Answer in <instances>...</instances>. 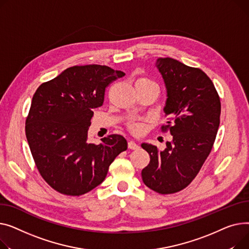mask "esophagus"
<instances>
[{
  "label": "esophagus",
  "mask_w": 249,
  "mask_h": 249,
  "mask_svg": "<svg viewBox=\"0 0 249 249\" xmlns=\"http://www.w3.org/2000/svg\"><path fill=\"white\" fill-rule=\"evenodd\" d=\"M127 145H128V148L130 150H137V149H139V144L136 142H134V141H129Z\"/></svg>",
  "instance_id": "1"
}]
</instances>
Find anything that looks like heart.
Returning a JSON list of instances; mask_svg holds the SVG:
<instances>
[{"mask_svg":"<svg viewBox=\"0 0 249 249\" xmlns=\"http://www.w3.org/2000/svg\"><path fill=\"white\" fill-rule=\"evenodd\" d=\"M141 81H151V80L148 78H141L137 82H141ZM127 128L129 129L131 134L142 135L145 129V124L143 122H141V121H129L127 123Z\"/></svg>","mask_w":249,"mask_h":249,"instance_id":"b5f03b06","label":"heart"}]
</instances>
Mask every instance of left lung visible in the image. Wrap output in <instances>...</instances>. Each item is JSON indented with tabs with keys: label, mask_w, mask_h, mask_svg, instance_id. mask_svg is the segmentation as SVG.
Returning a JSON list of instances; mask_svg holds the SVG:
<instances>
[{
	"label": "left lung",
	"mask_w": 249,
	"mask_h": 249,
	"mask_svg": "<svg viewBox=\"0 0 249 249\" xmlns=\"http://www.w3.org/2000/svg\"><path fill=\"white\" fill-rule=\"evenodd\" d=\"M156 66L168 96L164 108L168 123L160 129L170 131L173 140L164 151L142 143L151 159L142 178L145 186L166 195L185 189L208 158L220 124L221 102L212 80L200 68L170 57L159 58Z\"/></svg>",
	"instance_id": "obj_1"
}]
</instances>
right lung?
Segmentation results:
<instances>
[{
	"label": "right lung",
	"mask_w": 249,
	"mask_h": 249,
	"mask_svg": "<svg viewBox=\"0 0 249 249\" xmlns=\"http://www.w3.org/2000/svg\"><path fill=\"white\" fill-rule=\"evenodd\" d=\"M124 75L106 65H76L37 89L25 131L37 170L55 191L67 196L91 191L127 149L121 135L98 144L87 141L92 109L104 105L107 87Z\"/></svg>",
	"instance_id": "1"
}]
</instances>
